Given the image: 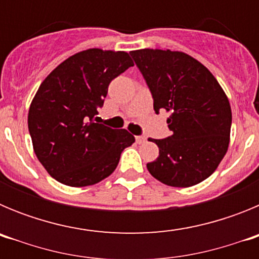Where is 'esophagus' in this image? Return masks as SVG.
Returning a JSON list of instances; mask_svg holds the SVG:
<instances>
[{
  "label": "esophagus",
  "mask_w": 259,
  "mask_h": 259,
  "mask_svg": "<svg viewBox=\"0 0 259 259\" xmlns=\"http://www.w3.org/2000/svg\"><path fill=\"white\" fill-rule=\"evenodd\" d=\"M135 139H136V143L137 144L145 143V137H144V136H136V137H135Z\"/></svg>",
  "instance_id": "34e87169"
}]
</instances>
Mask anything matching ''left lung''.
I'll return each instance as SVG.
<instances>
[{"instance_id":"obj_1","label":"left lung","mask_w":259,"mask_h":259,"mask_svg":"<svg viewBox=\"0 0 259 259\" xmlns=\"http://www.w3.org/2000/svg\"><path fill=\"white\" fill-rule=\"evenodd\" d=\"M130 54L152 93L155 114L170 113L171 136L150 140L159 155L146 164L148 171L171 187L203 182L228 149L232 113L227 96L211 72L185 53L141 49Z\"/></svg>"}]
</instances>
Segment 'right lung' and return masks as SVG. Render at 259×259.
I'll use <instances>...</instances> for the list:
<instances>
[{
    "mask_svg": "<svg viewBox=\"0 0 259 259\" xmlns=\"http://www.w3.org/2000/svg\"><path fill=\"white\" fill-rule=\"evenodd\" d=\"M125 52L88 49L70 57L41 83L28 111L33 150L57 182L87 187L114 172L135 137L98 122L111 80L132 67Z\"/></svg>",
    "mask_w": 259,
    "mask_h": 259,
    "instance_id": "1",
    "label": "right lung"
}]
</instances>
